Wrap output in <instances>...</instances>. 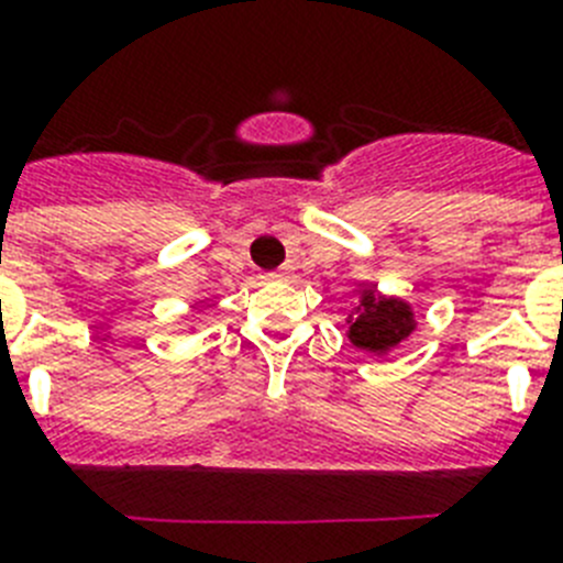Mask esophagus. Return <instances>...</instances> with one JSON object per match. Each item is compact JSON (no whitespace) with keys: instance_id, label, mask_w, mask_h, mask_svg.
Here are the masks:
<instances>
[{"instance_id":"esophagus-1","label":"esophagus","mask_w":563,"mask_h":563,"mask_svg":"<svg viewBox=\"0 0 563 563\" xmlns=\"http://www.w3.org/2000/svg\"><path fill=\"white\" fill-rule=\"evenodd\" d=\"M289 274V268H280V272H274V277H286Z\"/></svg>"}]
</instances>
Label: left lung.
<instances>
[{
	"mask_svg": "<svg viewBox=\"0 0 563 563\" xmlns=\"http://www.w3.org/2000/svg\"><path fill=\"white\" fill-rule=\"evenodd\" d=\"M415 332V314L400 297L377 295L372 286L361 291V303L349 318V340L357 349L386 354Z\"/></svg>",
	"mask_w": 563,
	"mask_h": 563,
	"instance_id": "left-lung-1",
	"label": "left lung"
}]
</instances>
